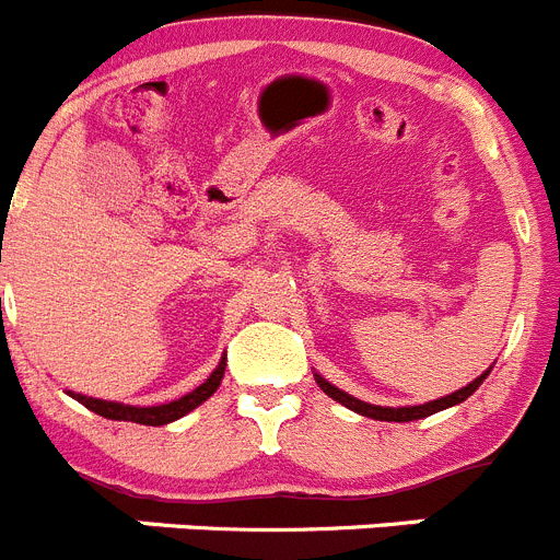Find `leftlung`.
<instances>
[{
    "label": "left lung",
    "mask_w": 560,
    "mask_h": 560,
    "mask_svg": "<svg viewBox=\"0 0 560 560\" xmlns=\"http://www.w3.org/2000/svg\"><path fill=\"white\" fill-rule=\"evenodd\" d=\"M489 373H492V368L486 370V373H480L475 381H469V384L462 386V389H456V392H451V395H445V398L428 400V404H420V406H398V409H395V406L364 404V400L353 398V395L342 392V389H339V386H334L331 381L323 378L320 373H315V381H317V386H320V389L326 392L328 398H334V400H337V404H342L345 409L357 411V415L370 417V420H381V422H411V420H422V417L436 415V411L451 409V406L464 404V400H467L469 395H472V392L478 389L480 384H483L486 375H489Z\"/></svg>",
    "instance_id": "left-lung-1"
}]
</instances>
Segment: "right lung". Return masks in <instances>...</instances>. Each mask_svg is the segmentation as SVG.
Segmentation results:
<instances>
[{"mask_svg": "<svg viewBox=\"0 0 560 560\" xmlns=\"http://www.w3.org/2000/svg\"><path fill=\"white\" fill-rule=\"evenodd\" d=\"M223 370H226V357H221L218 368L209 373V378L203 381V384H198L196 389L187 392V395H182V398L168 400V404H160V406H129V404H118V400L88 398V395H82V392H68V395H71L74 400H80L85 409L107 417V420L140 422V425H168V422L190 415V411L198 409L203 400L215 395L218 386H221V381H223Z\"/></svg>", "mask_w": 560, "mask_h": 560, "instance_id": "1", "label": "right lung"}]
</instances>
